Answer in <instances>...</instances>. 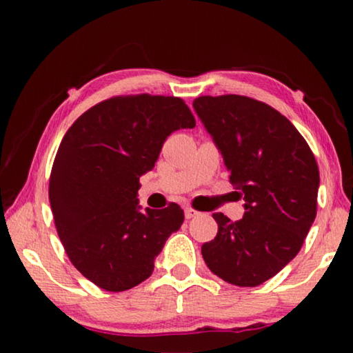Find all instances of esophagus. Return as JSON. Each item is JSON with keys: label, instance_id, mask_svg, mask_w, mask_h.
<instances>
[{"label": "esophagus", "instance_id": "esophagus-1", "mask_svg": "<svg viewBox=\"0 0 353 353\" xmlns=\"http://www.w3.org/2000/svg\"><path fill=\"white\" fill-rule=\"evenodd\" d=\"M196 214H198V212H196L194 208H191V207H187V208H185V218H187V219L194 218Z\"/></svg>", "mask_w": 353, "mask_h": 353}]
</instances>
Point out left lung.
Segmentation results:
<instances>
[{
	"instance_id": "left-lung-1",
	"label": "left lung",
	"mask_w": 353,
	"mask_h": 353,
	"mask_svg": "<svg viewBox=\"0 0 353 353\" xmlns=\"http://www.w3.org/2000/svg\"><path fill=\"white\" fill-rule=\"evenodd\" d=\"M193 107L246 201L238 221L213 213L218 234L202 244V256L224 282L259 286L294 259L316 218L314 154L290 119L261 101L221 94L196 98Z\"/></svg>"
}]
</instances>
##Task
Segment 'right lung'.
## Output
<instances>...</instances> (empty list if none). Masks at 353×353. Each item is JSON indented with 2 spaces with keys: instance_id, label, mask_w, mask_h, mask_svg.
<instances>
[{
  "instance_id": "obj_1",
  "label": "right lung",
  "mask_w": 353,
  "mask_h": 353,
  "mask_svg": "<svg viewBox=\"0 0 353 353\" xmlns=\"http://www.w3.org/2000/svg\"><path fill=\"white\" fill-rule=\"evenodd\" d=\"M194 126L183 99L141 93L101 101L65 134L50 176L52 216L70 261L99 288L126 291L146 280L181 229L176 202L140 212L137 191L168 135Z\"/></svg>"
}]
</instances>
